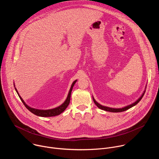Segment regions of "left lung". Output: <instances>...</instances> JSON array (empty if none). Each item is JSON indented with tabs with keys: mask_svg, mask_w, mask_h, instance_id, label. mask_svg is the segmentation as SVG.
I'll return each instance as SVG.
<instances>
[{
	"mask_svg": "<svg viewBox=\"0 0 159 159\" xmlns=\"http://www.w3.org/2000/svg\"><path fill=\"white\" fill-rule=\"evenodd\" d=\"M145 91H144V93H143V94L142 95V96L136 102H134V103H133V104H130V105H129V106H126V107H123V108H118V109H116V108H111V107H106V106H102V105H101V104H99L98 102H96V100L94 99V98H93V101H94V102L95 103V104L99 108V109H102V110H104V111H109V112H123V111H126L127 109H129V108H131V107H133L134 106H135L136 104H137L140 101V100L142 99V98H143V96H144V94H145Z\"/></svg>",
	"mask_w": 159,
	"mask_h": 159,
	"instance_id": "1",
	"label": "left lung"
}]
</instances>
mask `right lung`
Returning a JSON list of instances; mask_svg holds the SVG:
<instances>
[{"label":"right lung","instance_id":"right-lung-1","mask_svg":"<svg viewBox=\"0 0 159 159\" xmlns=\"http://www.w3.org/2000/svg\"><path fill=\"white\" fill-rule=\"evenodd\" d=\"M77 80H75L71 86V88L70 89V91L69 93V94H68V96L66 98V99L65 100V101L60 106L54 108V109H48V110H40V109H34V108H31L30 106H28L27 104H26V103L24 102V101L22 100V99L20 97L17 89L15 87V89L16 90V92L19 97V98L20 99L21 101L22 102V103L24 104V105L25 106V107L30 111H31L32 113H33L34 115L38 116H41V117H51V116H57L59 115L60 114H61V112H63L65 109L67 107V106H69L70 101V96H71V93L72 90L73 89V87L74 85V84H75Z\"/></svg>","mask_w":159,"mask_h":159}]
</instances>
